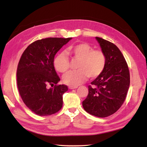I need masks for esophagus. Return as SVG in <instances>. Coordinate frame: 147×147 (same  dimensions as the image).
Instances as JSON below:
<instances>
[{
    "instance_id": "obj_1",
    "label": "esophagus",
    "mask_w": 147,
    "mask_h": 147,
    "mask_svg": "<svg viewBox=\"0 0 147 147\" xmlns=\"http://www.w3.org/2000/svg\"><path fill=\"white\" fill-rule=\"evenodd\" d=\"M78 88V86H69V89H76Z\"/></svg>"
}]
</instances>
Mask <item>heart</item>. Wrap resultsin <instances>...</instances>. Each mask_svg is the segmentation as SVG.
<instances>
[{"label":"heart","mask_w":147,"mask_h":147,"mask_svg":"<svg viewBox=\"0 0 147 147\" xmlns=\"http://www.w3.org/2000/svg\"><path fill=\"white\" fill-rule=\"evenodd\" d=\"M68 51L74 57L79 59L77 70L67 72L63 76V80L67 85L78 86L89 76L95 78L102 73L106 66V59L102 52L93 48L88 43H82L71 46ZM56 69L60 73L67 71L69 59L65 52L58 53L54 59Z\"/></svg>","instance_id":"1"}]
</instances>
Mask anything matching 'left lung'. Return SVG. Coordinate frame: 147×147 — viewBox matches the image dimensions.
Segmentation results:
<instances>
[{"label": "left lung", "mask_w": 147, "mask_h": 147, "mask_svg": "<svg viewBox=\"0 0 147 147\" xmlns=\"http://www.w3.org/2000/svg\"><path fill=\"white\" fill-rule=\"evenodd\" d=\"M95 38L106 56V66L92 82V87H88V95L82 106L91 115L106 117L115 113L125 100L130 86V73L118 47L101 38Z\"/></svg>", "instance_id": "left-lung-1"}]
</instances>
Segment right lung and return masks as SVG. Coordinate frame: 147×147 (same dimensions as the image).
Masks as SVG:
<instances>
[{
  "instance_id": "add662e5",
  "label": "right lung",
  "mask_w": 147,
  "mask_h": 147,
  "mask_svg": "<svg viewBox=\"0 0 147 147\" xmlns=\"http://www.w3.org/2000/svg\"><path fill=\"white\" fill-rule=\"evenodd\" d=\"M71 39L49 38L36 41L20 59L17 71L19 94L25 105L39 116L52 115L62 108L63 94L68 88L63 84L56 85L60 79L54 69V59ZM49 85L52 88H48Z\"/></svg>"
}]
</instances>
